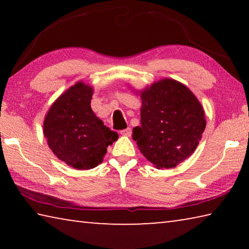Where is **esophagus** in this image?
I'll use <instances>...</instances> for the list:
<instances>
[{"mask_svg": "<svg viewBox=\"0 0 249 249\" xmlns=\"http://www.w3.org/2000/svg\"><path fill=\"white\" fill-rule=\"evenodd\" d=\"M120 133H121V135H123V136H130V135H132V129L127 127L125 129L120 130Z\"/></svg>", "mask_w": 249, "mask_h": 249, "instance_id": "34e87169", "label": "esophagus"}]
</instances>
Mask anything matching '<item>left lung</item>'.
Listing matches in <instances>:
<instances>
[{"label":"left lung","instance_id":"1","mask_svg":"<svg viewBox=\"0 0 249 249\" xmlns=\"http://www.w3.org/2000/svg\"><path fill=\"white\" fill-rule=\"evenodd\" d=\"M141 126L133 140L157 168H174L196 150L205 128L204 111L182 83L163 79L142 92Z\"/></svg>","mask_w":249,"mask_h":249}]
</instances>
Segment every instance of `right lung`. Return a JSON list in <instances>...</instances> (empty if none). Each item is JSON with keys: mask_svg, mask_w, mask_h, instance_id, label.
<instances>
[{"mask_svg": "<svg viewBox=\"0 0 249 249\" xmlns=\"http://www.w3.org/2000/svg\"><path fill=\"white\" fill-rule=\"evenodd\" d=\"M92 93L91 87L75 83L54 101L44 122V135L53 153L80 170L102 162L107 147L119 138L92 111Z\"/></svg>", "mask_w": 249, "mask_h": 249, "instance_id": "1", "label": "right lung"}]
</instances>
